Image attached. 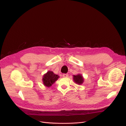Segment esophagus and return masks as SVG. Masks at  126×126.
<instances>
[{
	"instance_id": "esophagus-1",
	"label": "esophagus",
	"mask_w": 126,
	"mask_h": 126,
	"mask_svg": "<svg viewBox=\"0 0 126 126\" xmlns=\"http://www.w3.org/2000/svg\"><path fill=\"white\" fill-rule=\"evenodd\" d=\"M68 76H69V75H68V74H63V77L64 78H67Z\"/></svg>"
}]
</instances>
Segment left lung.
Returning <instances> with one entry per match:
<instances>
[{"instance_id": "1", "label": "left lung", "mask_w": 126, "mask_h": 126, "mask_svg": "<svg viewBox=\"0 0 126 126\" xmlns=\"http://www.w3.org/2000/svg\"><path fill=\"white\" fill-rule=\"evenodd\" d=\"M73 80L75 83L80 85L83 83L84 79L82 75L80 74H79L77 75H73Z\"/></svg>"}]
</instances>
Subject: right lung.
Listing matches in <instances>:
<instances>
[{"label":"right lung","instance_id":"1","mask_svg":"<svg viewBox=\"0 0 126 126\" xmlns=\"http://www.w3.org/2000/svg\"><path fill=\"white\" fill-rule=\"evenodd\" d=\"M59 76L54 73L52 71H48L47 73L43 75V84L47 88H49L55 82L59 79Z\"/></svg>","mask_w":126,"mask_h":126}]
</instances>
